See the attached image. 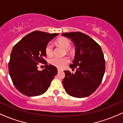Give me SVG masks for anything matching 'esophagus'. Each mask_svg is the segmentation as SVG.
I'll return each mask as SVG.
<instances>
[{
    "instance_id": "esophagus-1",
    "label": "esophagus",
    "mask_w": 123,
    "mask_h": 123,
    "mask_svg": "<svg viewBox=\"0 0 123 123\" xmlns=\"http://www.w3.org/2000/svg\"><path fill=\"white\" fill-rule=\"evenodd\" d=\"M58 72H61V71H62V70L61 69H58Z\"/></svg>"
}]
</instances>
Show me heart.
Segmentation results:
<instances>
[{
	"label": "heart",
	"instance_id": "b5f03b06",
	"mask_svg": "<svg viewBox=\"0 0 123 123\" xmlns=\"http://www.w3.org/2000/svg\"><path fill=\"white\" fill-rule=\"evenodd\" d=\"M56 44L59 46L64 48L66 50V52L68 54H72L74 52L73 49L70 48L71 45V41L67 38L62 37L58 39L56 41ZM45 52L47 56H51L53 55L54 47L52 43H48L47 44L45 48ZM49 62L53 66H55L59 68H62L66 64L69 62V58L68 56L63 58L52 57L49 59Z\"/></svg>",
	"mask_w": 123,
	"mask_h": 123
}]
</instances>
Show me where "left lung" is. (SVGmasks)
<instances>
[{
	"mask_svg": "<svg viewBox=\"0 0 123 123\" xmlns=\"http://www.w3.org/2000/svg\"><path fill=\"white\" fill-rule=\"evenodd\" d=\"M75 46L73 64L69 65L75 74L64 71L62 83L66 92L75 98L89 96L98 88L105 72V60L102 48L89 36L80 32L64 33Z\"/></svg>",
	"mask_w": 123,
	"mask_h": 123,
	"instance_id": "1",
	"label": "left lung"
}]
</instances>
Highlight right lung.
Wrapping results in <instances>:
<instances>
[{"label": "right lung", "mask_w": 123, "mask_h": 123, "mask_svg": "<svg viewBox=\"0 0 123 123\" xmlns=\"http://www.w3.org/2000/svg\"><path fill=\"white\" fill-rule=\"evenodd\" d=\"M58 33L35 31L26 35L13 48L9 63V72L13 85L20 93L27 96H37L48 90L57 69L47 64L46 45ZM46 65L40 71L37 65Z\"/></svg>", "instance_id": "1"}]
</instances>
